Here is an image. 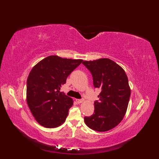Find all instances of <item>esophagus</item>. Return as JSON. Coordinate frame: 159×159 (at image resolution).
I'll return each instance as SVG.
<instances>
[{
  "mask_svg": "<svg viewBox=\"0 0 159 159\" xmlns=\"http://www.w3.org/2000/svg\"><path fill=\"white\" fill-rule=\"evenodd\" d=\"M76 102H77V103H83L84 102V99H76Z\"/></svg>",
  "mask_w": 159,
  "mask_h": 159,
  "instance_id": "34e87169",
  "label": "esophagus"
}]
</instances>
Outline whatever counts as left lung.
Returning a JSON list of instances; mask_svg holds the SVG:
<instances>
[{
	"mask_svg": "<svg viewBox=\"0 0 159 159\" xmlns=\"http://www.w3.org/2000/svg\"><path fill=\"white\" fill-rule=\"evenodd\" d=\"M93 76L95 88L102 90L99 102L94 103V113L85 117L88 127L99 132L117 126L126 113L131 95L127 75L121 66L108 58L84 61Z\"/></svg>",
	"mask_w": 159,
	"mask_h": 159,
	"instance_id": "8db88e82",
	"label": "left lung"
}]
</instances>
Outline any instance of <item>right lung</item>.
Instances as JSON below:
<instances>
[{"instance_id": "add662e5", "label": "right lung", "mask_w": 159, "mask_h": 159, "mask_svg": "<svg viewBox=\"0 0 159 159\" xmlns=\"http://www.w3.org/2000/svg\"><path fill=\"white\" fill-rule=\"evenodd\" d=\"M82 61L50 56L33 67L27 79L26 102L40 125L55 128L65 122L74 101L60 92V88Z\"/></svg>"}]
</instances>
